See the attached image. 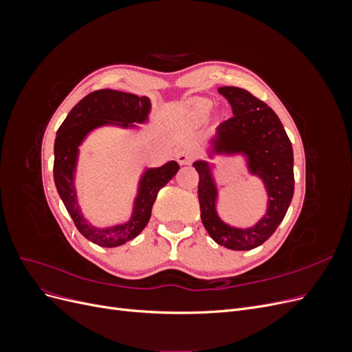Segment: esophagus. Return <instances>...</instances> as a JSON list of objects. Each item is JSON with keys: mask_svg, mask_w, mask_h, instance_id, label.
I'll list each match as a JSON object with an SVG mask.
<instances>
[{"mask_svg": "<svg viewBox=\"0 0 352 352\" xmlns=\"http://www.w3.org/2000/svg\"><path fill=\"white\" fill-rule=\"evenodd\" d=\"M176 160H177V163H179L180 166H185V164H189L190 162H192V154H190V153L186 151V150L177 151V153H176Z\"/></svg>", "mask_w": 352, "mask_h": 352, "instance_id": "esophagus-1", "label": "esophagus"}]
</instances>
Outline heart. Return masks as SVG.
<instances>
[{"label": "heart", "mask_w": 352, "mask_h": 352, "mask_svg": "<svg viewBox=\"0 0 352 352\" xmlns=\"http://www.w3.org/2000/svg\"><path fill=\"white\" fill-rule=\"evenodd\" d=\"M189 107L198 119H204L211 110V101L206 98H194L189 101Z\"/></svg>", "instance_id": "heart-1"}]
</instances>
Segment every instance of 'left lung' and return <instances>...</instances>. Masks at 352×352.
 Instances as JSON below:
<instances>
[{"label":"left lung","mask_w":352,"mask_h":352,"mask_svg":"<svg viewBox=\"0 0 352 352\" xmlns=\"http://www.w3.org/2000/svg\"><path fill=\"white\" fill-rule=\"evenodd\" d=\"M219 92L232 105L233 117L223 122L208 140L207 157H243L251 176L258 177L267 194V210L250 228L232 226L217 211L219 185L216 164L197 160L199 175L198 199L202 225L219 245L229 250L248 251L267 241L282 223L294 197V151L279 117L248 91L221 87Z\"/></svg>","instance_id":"obj_1"}]
</instances>
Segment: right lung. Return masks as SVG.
<instances>
[{
	"label": "right lung",
	"instance_id": "right-lung-1",
	"mask_svg": "<svg viewBox=\"0 0 352 352\" xmlns=\"http://www.w3.org/2000/svg\"><path fill=\"white\" fill-rule=\"evenodd\" d=\"M150 113L151 101L148 97H138L135 94L114 89H100L91 92L74 105L57 131L54 142V182L57 192L78 230L100 247H119L140 235L150 221L158 190L175 177L180 167L175 160L160 167H146L138 182L131 219L113 226L100 228L94 226L85 217L78 199L79 146L91 132L104 126L140 129V126L134 123H146Z\"/></svg>",
	"mask_w": 352,
	"mask_h": 352
}]
</instances>
